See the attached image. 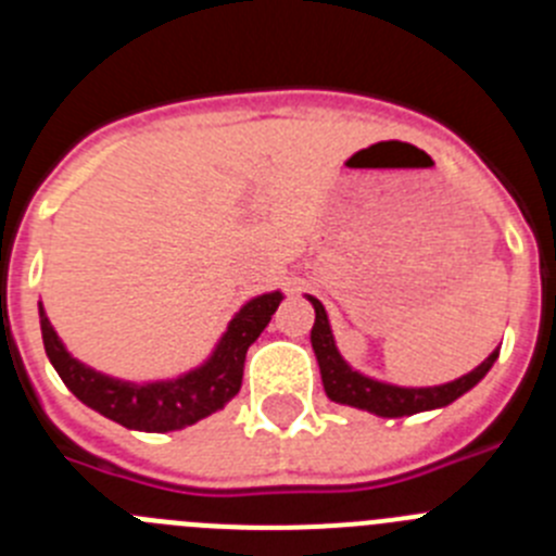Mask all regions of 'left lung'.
<instances>
[{
    "instance_id": "1",
    "label": "left lung",
    "mask_w": 556,
    "mask_h": 556,
    "mask_svg": "<svg viewBox=\"0 0 556 556\" xmlns=\"http://www.w3.org/2000/svg\"><path fill=\"white\" fill-rule=\"evenodd\" d=\"M308 303L314 306V326H312V348L314 356H317V365H320L323 387H326V395L331 397L333 404H345L353 409H365L370 415L378 417H409L417 412L429 409H443V406L454 404L456 397H462L468 390H473L481 378L488 376L493 362L498 358V348L490 353L479 367H473L470 372H465L456 381L440 387H397L387 384V381H378V378L365 376V372L353 370L348 365L342 353L337 351V342H333L331 323H328V314L323 308V303L312 294H306Z\"/></svg>"
}]
</instances>
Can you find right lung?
Returning a JSON list of instances; mask_svg holds the SVG:
<instances>
[{
	"mask_svg": "<svg viewBox=\"0 0 556 556\" xmlns=\"http://www.w3.org/2000/svg\"><path fill=\"white\" fill-rule=\"evenodd\" d=\"M281 301V292L250 298L233 314V320L228 323L217 348L211 351L203 365L178 378L144 381V384L105 376L94 367L83 365L80 358L66 351L41 303H38V317H41V337L49 362L63 378V384L75 392L83 404L125 429L178 431L219 412L239 392L248 348L267 328Z\"/></svg>",
	"mask_w": 556,
	"mask_h": 556,
	"instance_id": "obj_1",
	"label": "right lung"
}]
</instances>
